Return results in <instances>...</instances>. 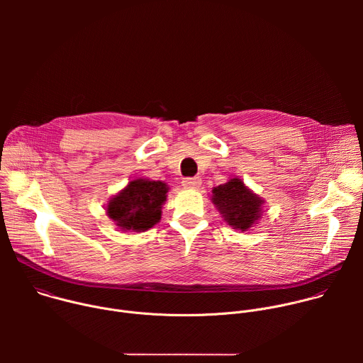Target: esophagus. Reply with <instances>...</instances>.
<instances>
[{"label": "esophagus", "instance_id": "34e87169", "mask_svg": "<svg viewBox=\"0 0 363 363\" xmlns=\"http://www.w3.org/2000/svg\"><path fill=\"white\" fill-rule=\"evenodd\" d=\"M182 185L186 188H198L201 185V178L199 177H194V178H184Z\"/></svg>", "mask_w": 363, "mask_h": 363}]
</instances>
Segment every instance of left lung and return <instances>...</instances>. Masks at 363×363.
Returning a JSON list of instances; mask_svg holds the SVG:
<instances>
[{"mask_svg": "<svg viewBox=\"0 0 363 363\" xmlns=\"http://www.w3.org/2000/svg\"><path fill=\"white\" fill-rule=\"evenodd\" d=\"M213 202L223 214L225 223L234 230L247 231L262 217L264 201L250 191L240 178L213 189Z\"/></svg>", "mask_w": 363, "mask_h": 363, "instance_id": "obj_1", "label": "left lung"}]
</instances>
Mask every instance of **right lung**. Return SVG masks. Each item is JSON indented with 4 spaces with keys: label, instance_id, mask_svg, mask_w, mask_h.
Instances as JSON below:
<instances>
[{
    "label": "right lung",
    "instance_id": "obj_1",
    "mask_svg": "<svg viewBox=\"0 0 363 363\" xmlns=\"http://www.w3.org/2000/svg\"><path fill=\"white\" fill-rule=\"evenodd\" d=\"M168 189L162 181L133 179L109 201L106 213L122 231H146L160 223Z\"/></svg>",
    "mask_w": 363,
    "mask_h": 363
}]
</instances>
